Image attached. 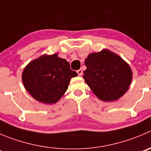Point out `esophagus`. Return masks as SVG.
Segmentation results:
<instances>
[{"mask_svg": "<svg viewBox=\"0 0 151 151\" xmlns=\"http://www.w3.org/2000/svg\"><path fill=\"white\" fill-rule=\"evenodd\" d=\"M77 73H78V75L79 76H82V74H83L82 70H81V69H79L78 70H77Z\"/></svg>", "mask_w": 151, "mask_h": 151, "instance_id": "esophagus-1", "label": "esophagus"}]
</instances>
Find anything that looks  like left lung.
<instances>
[{
  "instance_id": "left-lung-1",
  "label": "left lung",
  "mask_w": 151,
  "mask_h": 151,
  "mask_svg": "<svg viewBox=\"0 0 151 151\" xmlns=\"http://www.w3.org/2000/svg\"><path fill=\"white\" fill-rule=\"evenodd\" d=\"M84 81L100 100L114 101L128 90L133 78L130 65L119 55L104 49L85 59Z\"/></svg>"
}]
</instances>
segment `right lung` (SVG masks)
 I'll return each mask as SVG.
<instances>
[{"mask_svg": "<svg viewBox=\"0 0 151 151\" xmlns=\"http://www.w3.org/2000/svg\"><path fill=\"white\" fill-rule=\"evenodd\" d=\"M78 76L70 63L52 55H41L30 61L22 73L24 87L35 100L44 104L56 103L67 91L70 79Z\"/></svg>", "mask_w": 151, "mask_h": 151, "instance_id": "right-lung-1", "label": "right lung"}]
</instances>
